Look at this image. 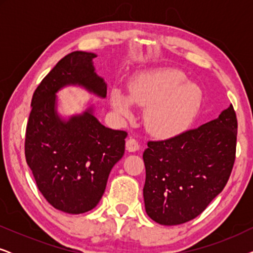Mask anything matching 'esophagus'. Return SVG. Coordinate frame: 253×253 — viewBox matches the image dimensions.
I'll list each match as a JSON object with an SVG mask.
<instances>
[{"label": "esophagus", "instance_id": "34e87169", "mask_svg": "<svg viewBox=\"0 0 253 253\" xmlns=\"http://www.w3.org/2000/svg\"><path fill=\"white\" fill-rule=\"evenodd\" d=\"M126 146V150L129 152H136L139 150V143H138V141L132 137L127 138Z\"/></svg>", "mask_w": 253, "mask_h": 253}]
</instances>
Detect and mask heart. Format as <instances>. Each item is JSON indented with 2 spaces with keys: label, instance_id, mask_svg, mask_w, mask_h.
<instances>
[{
  "label": "heart",
  "instance_id": "obj_1",
  "mask_svg": "<svg viewBox=\"0 0 253 253\" xmlns=\"http://www.w3.org/2000/svg\"><path fill=\"white\" fill-rule=\"evenodd\" d=\"M130 99L133 105L150 107L146 123L158 137L175 136L185 129L203 102L199 86L188 82L178 70H161L145 75L131 85L129 99L119 89L112 93V105L121 115H130Z\"/></svg>",
  "mask_w": 253,
  "mask_h": 253
}]
</instances>
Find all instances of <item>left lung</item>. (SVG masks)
I'll use <instances>...</instances> for the list:
<instances>
[{
    "label": "left lung",
    "instance_id": "8db88e82",
    "mask_svg": "<svg viewBox=\"0 0 253 253\" xmlns=\"http://www.w3.org/2000/svg\"><path fill=\"white\" fill-rule=\"evenodd\" d=\"M233 105L215 120L165 140H150L143 154L147 215L165 226L188 222L222 191L236 158Z\"/></svg>",
    "mask_w": 253,
    "mask_h": 253
}]
</instances>
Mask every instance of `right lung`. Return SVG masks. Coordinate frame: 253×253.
I'll use <instances>...</instances> for the list:
<instances>
[{
  "instance_id": "add662e5",
  "label": "right lung",
  "mask_w": 253,
  "mask_h": 253,
  "mask_svg": "<svg viewBox=\"0 0 253 253\" xmlns=\"http://www.w3.org/2000/svg\"><path fill=\"white\" fill-rule=\"evenodd\" d=\"M95 54L72 51L42 79L32 96L25 134V158L44 199L56 210L81 214L98 205L114 165L123 157L127 133L106 127L92 107L63 121L56 93L79 85L105 98L107 85L95 74Z\"/></svg>"
}]
</instances>
